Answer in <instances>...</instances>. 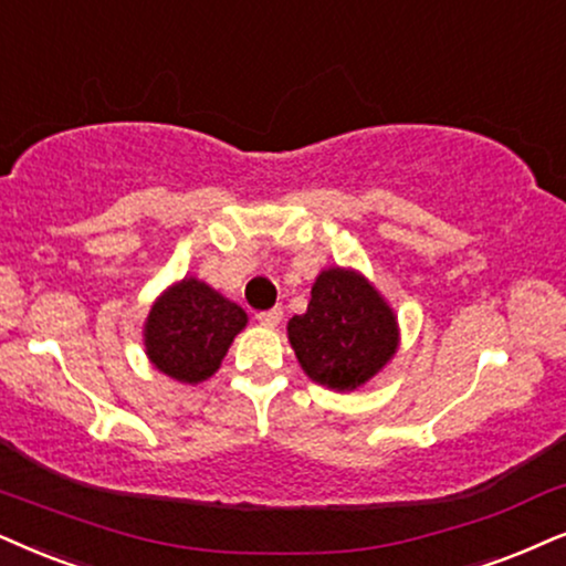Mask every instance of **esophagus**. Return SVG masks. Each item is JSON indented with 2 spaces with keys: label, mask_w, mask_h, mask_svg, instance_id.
Instances as JSON below:
<instances>
[{
  "label": "esophagus",
  "mask_w": 566,
  "mask_h": 566,
  "mask_svg": "<svg viewBox=\"0 0 566 566\" xmlns=\"http://www.w3.org/2000/svg\"><path fill=\"white\" fill-rule=\"evenodd\" d=\"M282 316H284V311L282 307H271V311H263V313H259V324L261 326H266V328H274V326H279V321H282Z\"/></svg>",
  "instance_id": "esophagus-1"
}]
</instances>
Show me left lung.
Here are the masks:
<instances>
[{
	"instance_id": "obj_1",
	"label": "left lung",
	"mask_w": 566,
	"mask_h": 566,
	"mask_svg": "<svg viewBox=\"0 0 566 566\" xmlns=\"http://www.w3.org/2000/svg\"><path fill=\"white\" fill-rule=\"evenodd\" d=\"M287 336L311 381L355 391L397 355L399 321L366 274L328 266L313 282L307 311L290 318Z\"/></svg>"
}]
</instances>
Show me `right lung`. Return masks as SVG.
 Returning a JSON list of instances; mask_svg holds the SVG:
<instances>
[{
    "mask_svg": "<svg viewBox=\"0 0 566 566\" xmlns=\"http://www.w3.org/2000/svg\"><path fill=\"white\" fill-rule=\"evenodd\" d=\"M248 313L198 276L169 284L143 324L146 357L180 384H203L217 374Z\"/></svg>",
    "mask_w": 566,
    "mask_h": 566,
    "instance_id": "1",
    "label": "right lung"
}]
</instances>
